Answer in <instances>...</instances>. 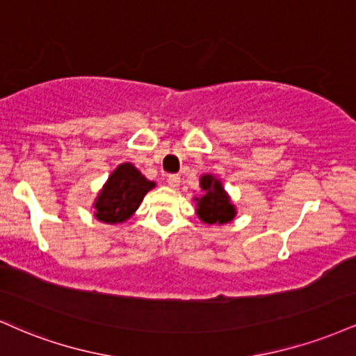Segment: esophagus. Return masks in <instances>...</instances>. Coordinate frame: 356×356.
Listing matches in <instances>:
<instances>
[{
  "label": "esophagus",
  "mask_w": 356,
  "mask_h": 356,
  "mask_svg": "<svg viewBox=\"0 0 356 356\" xmlns=\"http://www.w3.org/2000/svg\"><path fill=\"white\" fill-rule=\"evenodd\" d=\"M167 184H169L172 189H175V187H179V184H181V177H179V175H175V174L167 175Z\"/></svg>",
  "instance_id": "esophagus-1"
}]
</instances>
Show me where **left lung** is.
I'll list each match as a JSON object with an SVG mask.
<instances>
[{"label": "left lung", "mask_w": 356, "mask_h": 356, "mask_svg": "<svg viewBox=\"0 0 356 356\" xmlns=\"http://www.w3.org/2000/svg\"><path fill=\"white\" fill-rule=\"evenodd\" d=\"M202 194L194 197L195 214L204 224H227L236 218L238 211L232 204L229 194L224 189L222 182L212 174H202L199 179Z\"/></svg>", "instance_id": "1"}]
</instances>
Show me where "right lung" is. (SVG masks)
Masks as SVG:
<instances>
[{"instance_id": "right-lung-1", "label": "right lung", "mask_w": 356, "mask_h": 356, "mask_svg": "<svg viewBox=\"0 0 356 356\" xmlns=\"http://www.w3.org/2000/svg\"><path fill=\"white\" fill-rule=\"evenodd\" d=\"M154 187L155 182L142 175L136 165L124 162L108 175L107 182L97 194L93 216L105 224L125 222L138 209L147 192Z\"/></svg>"}]
</instances>
